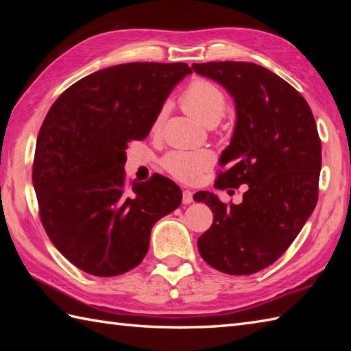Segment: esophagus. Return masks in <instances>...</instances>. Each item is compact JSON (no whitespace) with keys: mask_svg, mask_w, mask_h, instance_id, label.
Returning a JSON list of instances; mask_svg holds the SVG:
<instances>
[{"mask_svg":"<svg viewBox=\"0 0 351 351\" xmlns=\"http://www.w3.org/2000/svg\"><path fill=\"white\" fill-rule=\"evenodd\" d=\"M182 202L185 205H189L193 202V193L190 190H184L182 191Z\"/></svg>","mask_w":351,"mask_h":351,"instance_id":"esophagus-1","label":"esophagus"}]
</instances>
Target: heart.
I'll use <instances>...</instances> for the list:
<instances>
[{
  "mask_svg": "<svg viewBox=\"0 0 351 351\" xmlns=\"http://www.w3.org/2000/svg\"><path fill=\"white\" fill-rule=\"evenodd\" d=\"M181 107L206 126H214L225 116L228 108L226 95L204 78L191 81L180 98ZM166 119V107L156 113L152 130L158 131ZM214 164V154L208 149L199 151H171L161 160L162 169L178 181L196 182L206 169Z\"/></svg>",
  "mask_w": 351,
  "mask_h": 351,
  "instance_id": "obj_1",
  "label": "heart"
}]
</instances>
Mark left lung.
<instances>
[{
    "instance_id": "obj_1",
    "label": "left lung",
    "mask_w": 351,
    "mask_h": 351,
    "mask_svg": "<svg viewBox=\"0 0 351 351\" xmlns=\"http://www.w3.org/2000/svg\"><path fill=\"white\" fill-rule=\"evenodd\" d=\"M234 96L237 125L220 156L214 187L247 190L240 205L199 191L211 208V228L199 237L200 256L226 274L271 265L299 235L318 200L322 140L306 99L263 66L245 62L193 64Z\"/></svg>"
}]
</instances>
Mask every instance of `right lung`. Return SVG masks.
<instances>
[{"mask_svg": "<svg viewBox=\"0 0 351 351\" xmlns=\"http://www.w3.org/2000/svg\"><path fill=\"white\" fill-rule=\"evenodd\" d=\"M187 63L117 64L72 84L52 104L37 136L33 185L39 215L62 255L88 274L137 267L151 230L181 205L169 178L128 184L125 149L143 140Z\"/></svg>", "mask_w": 351, "mask_h": 351, "instance_id": "right-lung-1", "label": "right lung"}]
</instances>
